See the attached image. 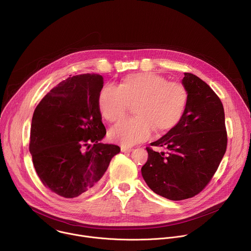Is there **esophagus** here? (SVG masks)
Wrapping results in <instances>:
<instances>
[{
    "mask_svg": "<svg viewBox=\"0 0 251 251\" xmlns=\"http://www.w3.org/2000/svg\"><path fill=\"white\" fill-rule=\"evenodd\" d=\"M121 151L124 153H130L133 151V148H129V147H121Z\"/></svg>",
    "mask_w": 251,
    "mask_h": 251,
    "instance_id": "obj_1",
    "label": "esophagus"
}]
</instances>
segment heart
<instances>
[{
  "mask_svg": "<svg viewBox=\"0 0 251 251\" xmlns=\"http://www.w3.org/2000/svg\"><path fill=\"white\" fill-rule=\"evenodd\" d=\"M134 104L136 117L109 132L112 141L124 146L148 140L154 129L158 133L174 130L186 114L189 92L182 83L154 73H141L127 75L120 86L106 84L98 95L101 115L110 123L122 120Z\"/></svg>",
  "mask_w": 251,
  "mask_h": 251,
  "instance_id": "1",
  "label": "heart"
}]
</instances>
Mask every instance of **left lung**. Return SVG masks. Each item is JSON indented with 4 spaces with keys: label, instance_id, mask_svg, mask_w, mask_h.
Listing matches in <instances>:
<instances>
[{
    "label": "left lung",
    "instance_id": "left-lung-1",
    "mask_svg": "<svg viewBox=\"0 0 251 251\" xmlns=\"http://www.w3.org/2000/svg\"><path fill=\"white\" fill-rule=\"evenodd\" d=\"M182 82L189 92L186 114L174 130L147 147L148 160L142 176L149 188L171 201L200 194L210 182L226 151L227 133L220 97L193 74Z\"/></svg>",
    "mask_w": 251,
    "mask_h": 251
}]
</instances>
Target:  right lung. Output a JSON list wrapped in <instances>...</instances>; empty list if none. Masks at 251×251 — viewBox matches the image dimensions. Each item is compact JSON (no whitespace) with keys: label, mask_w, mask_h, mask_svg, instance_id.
I'll use <instances>...</instances> for the list:
<instances>
[{"label":"right lung","mask_w":251,"mask_h":251,"mask_svg":"<svg viewBox=\"0 0 251 251\" xmlns=\"http://www.w3.org/2000/svg\"><path fill=\"white\" fill-rule=\"evenodd\" d=\"M102 87L99 75L71 76L34 109L28 147L33 167L43 185L62 198L91 193L120 152L116 145L99 143L106 134L98 106Z\"/></svg>","instance_id":"1"}]
</instances>
